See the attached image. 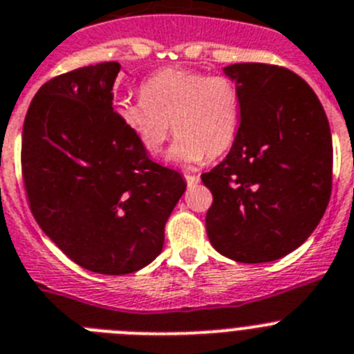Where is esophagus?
<instances>
[{"instance_id": "obj_1", "label": "esophagus", "mask_w": 354, "mask_h": 354, "mask_svg": "<svg viewBox=\"0 0 354 354\" xmlns=\"http://www.w3.org/2000/svg\"><path fill=\"white\" fill-rule=\"evenodd\" d=\"M185 181L189 187H194L199 183V176H196V174H185Z\"/></svg>"}]
</instances>
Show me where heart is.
<instances>
[{"mask_svg": "<svg viewBox=\"0 0 354 354\" xmlns=\"http://www.w3.org/2000/svg\"><path fill=\"white\" fill-rule=\"evenodd\" d=\"M118 118L147 153H158L173 130L169 160L198 164L215 158L235 140L241 101L226 76L192 69L158 71L140 85V100L118 104Z\"/></svg>", "mask_w": 354, "mask_h": 354, "instance_id": "heart-1", "label": "heart"}]
</instances>
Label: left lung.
<instances>
[{
	"instance_id": "8db88e82",
	"label": "left lung",
	"mask_w": 354,
	"mask_h": 354,
	"mask_svg": "<svg viewBox=\"0 0 354 354\" xmlns=\"http://www.w3.org/2000/svg\"><path fill=\"white\" fill-rule=\"evenodd\" d=\"M224 73L241 126L226 158L201 174L214 196L208 239L235 262H272L312 235L330 203V122L312 87L285 67L233 64Z\"/></svg>"
}]
</instances>
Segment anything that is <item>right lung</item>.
<instances>
[{"label": "right lung", "mask_w": 354, "mask_h": 354, "mask_svg": "<svg viewBox=\"0 0 354 354\" xmlns=\"http://www.w3.org/2000/svg\"><path fill=\"white\" fill-rule=\"evenodd\" d=\"M119 71L103 62L46 82L30 103L21 146L24 189L42 232L80 267L113 276L162 253L165 223L187 189L119 121Z\"/></svg>", "instance_id": "right-lung-1"}]
</instances>
